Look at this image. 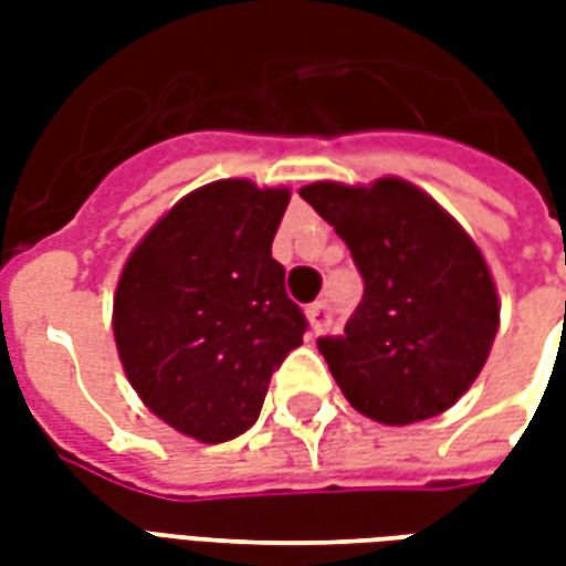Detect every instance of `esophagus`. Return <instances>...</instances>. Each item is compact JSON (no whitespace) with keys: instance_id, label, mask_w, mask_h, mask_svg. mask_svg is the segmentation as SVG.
I'll return each instance as SVG.
<instances>
[{"instance_id":"obj_1","label":"esophagus","mask_w":566,"mask_h":566,"mask_svg":"<svg viewBox=\"0 0 566 566\" xmlns=\"http://www.w3.org/2000/svg\"><path fill=\"white\" fill-rule=\"evenodd\" d=\"M333 324V308L331 303H315V306H308V327L312 333H327Z\"/></svg>"}]
</instances>
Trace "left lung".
<instances>
[{
	"label": "left lung",
	"mask_w": 566,
	"mask_h": 566,
	"mask_svg": "<svg viewBox=\"0 0 566 566\" xmlns=\"http://www.w3.org/2000/svg\"><path fill=\"white\" fill-rule=\"evenodd\" d=\"M300 197L348 245L364 279L343 336L318 339L345 400L381 424L446 412L482 373L500 324L482 251L400 178L318 181Z\"/></svg>",
	"instance_id": "1"
}]
</instances>
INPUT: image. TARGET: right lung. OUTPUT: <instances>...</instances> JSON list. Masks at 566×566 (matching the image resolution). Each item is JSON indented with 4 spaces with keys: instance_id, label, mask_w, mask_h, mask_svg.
<instances>
[{
    "instance_id": "add662e5",
    "label": "right lung",
    "mask_w": 566,
    "mask_h": 566,
    "mask_svg": "<svg viewBox=\"0 0 566 566\" xmlns=\"http://www.w3.org/2000/svg\"><path fill=\"white\" fill-rule=\"evenodd\" d=\"M291 193L242 178L187 193L120 272L115 343L150 412L199 442L245 433L308 321L272 239Z\"/></svg>"
}]
</instances>
